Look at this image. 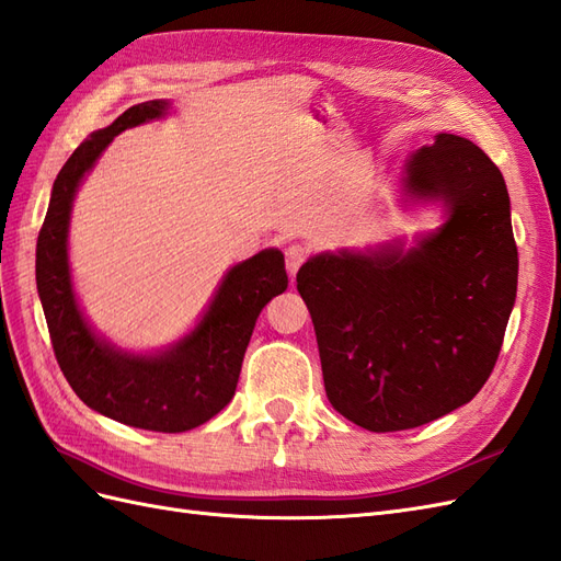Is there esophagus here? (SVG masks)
Here are the masks:
<instances>
[{"label": "esophagus", "instance_id": "1", "mask_svg": "<svg viewBox=\"0 0 561 561\" xmlns=\"http://www.w3.org/2000/svg\"><path fill=\"white\" fill-rule=\"evenodd\" d=\"M284 255H286V272H289V277L294 279L296 272L300 270V265L306 263L308 249L304 247V243H291V247L284 251Z\"/></svg>", "mask_w": 561, "mask_h": 561}]
</instances>
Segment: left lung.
I'll list each match as a JSON object with an SVG mask.
<instances>
[{
    "label": "left lung",
    "instance_id": "obj_1",
    "mask_svg": "<svg viewBox=\"0 0 561 561\" xmlns=\"http://www.w3.org/2000/svg\"><path fill=\"white\" fill-rule=\"evenodd\" d=\"M403 208L443 225L298 270L329 403L367 431H403L467 405L491 377L516 298L507 184L477 144L436 135L400 172Z\"/></svg>",
    "mask_w": 561,
    "mask_h": 561
}]
</instances>
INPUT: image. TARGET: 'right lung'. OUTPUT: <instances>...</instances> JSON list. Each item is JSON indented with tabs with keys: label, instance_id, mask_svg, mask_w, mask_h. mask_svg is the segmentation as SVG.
<instances>
[{
	"label": "right lung",
	"instance_id": "right-lung-1",
	"mask_svg": "<svg viewBox=\"0 0 561 561\" xmlns=\"http://www.w3.org/2000/svg\"><path fill=\"white\" fill-rule=\"evenodd\" d=\"M168 113L165 99L130 106L68 158L54 180L37 237L35 277L54 355L82 403L127 426L182 434L215 417L234 398L257 314L286 291L289 277L279 249H265L232 265L192 332L161 351L118 348L84 318L68 261L76 194L113 137Z\"/></svg>",
	"mask_w": 561,
	"mask_h": 561
}]
</instances>
